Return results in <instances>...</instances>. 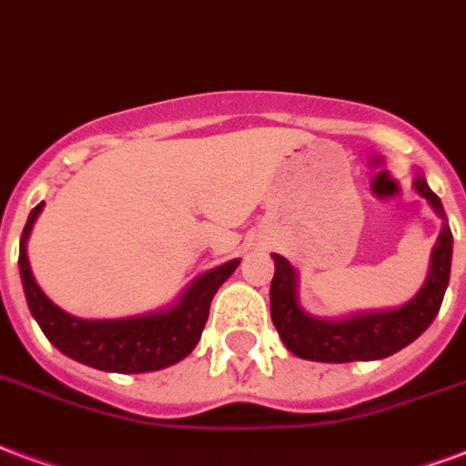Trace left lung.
<instances>
[{
	"mask_svg": "<svg viewBox=\"0 0 466 466\" xmlns=\"http://www.w3.org/2000/svg\"><path fill=\"white\" fill-rule=\"evenodd\" d=\"M413 187L420 198L431 202L438 218L445 219L438 244L432 247L431 271L428 279L406 305L396 310L357 312L342 319H325L308 315L298 303V276L289 258L273 254L276 273L271 280V319L279 329L280 339L296 357L310 361H374L390 357L399 350L418 339L431 328V322L440 312L450 283L452 266V232L447 225L442 202L432 193L425 176H415Z\"/></svg>",
	"mask_w": 466,
	"mask_h": 466,
	"instance_id": "1",
	"label": "left lung"
}]
</instances>
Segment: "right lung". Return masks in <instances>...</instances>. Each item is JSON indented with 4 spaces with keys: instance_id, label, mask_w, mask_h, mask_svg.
<instances>
[{
    "instance_id": "right-lung-1",
    "label": "right lung",
    "mask_w": 466,
    "mask_h": 466,
    "mask_svg": "<svg viewBox=\"0 0 466 466\" xmlns=\"http://www.w3.org/2000/svg\"><path fill=\"white\" fill-rule=\"evenodd\" d=\"M41 209H44V202L31 209L26 227L21 232L19 273L28 310L38 322V328L44 329L48 342L70 360L99 369V371H115V374H147V371H158V369L186 360L195 350V344L200 342L212 298L239 266V258H232L198 276L183 290V296L177 298V303L166 310L147 312L137 318L83 319L53 303L51 298L38 289L31 273L26 241Z\"/></svg>"
}]
</instances>
